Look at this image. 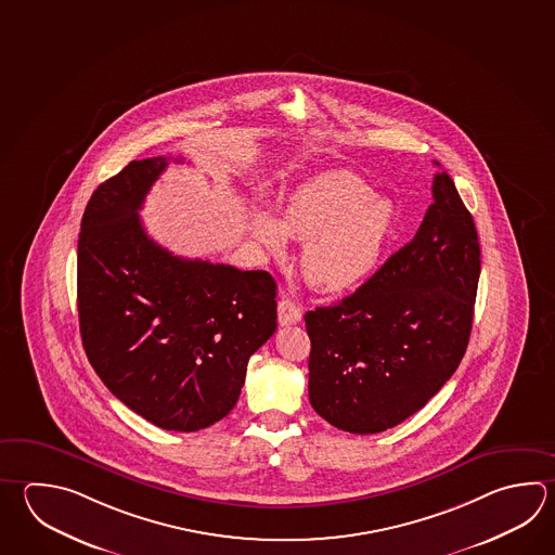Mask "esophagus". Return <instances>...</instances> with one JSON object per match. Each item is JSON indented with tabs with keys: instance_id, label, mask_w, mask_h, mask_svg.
Here are the masks:
<instances>
[{
	"instance_id": "obj_1",
	"label": "esophagus",
	"mask_w": 555,
	"mask_h": 555,
	"mask_svg": "<svg viewBox=\"0 0 555 555\" xmlns=\"http://www.w3.org/2000/svg\"><path fill=\"white\" fill-rule=\"evenodd\" d=\"M302 320V310L300 306H296L293 300L284 298L279 302V324L281 325H294L298 324Z\"/></svg>"
}]
</instances>
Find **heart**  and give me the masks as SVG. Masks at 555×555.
I'll return each instance as SVG.
<instances>
[{
	"mask_svg": "<svg viewBox=\"0 0 555 555\" xmlns=\"http://www.w3.org/2000/svg\"><path fill=\"white\" fill-rule=\"evenodd\" d=\"M397 209L375 196L351 172H327L304 184L284 204L279 221L253 216V233L271 255H283L286 237L304 241V276L315 288L344 293L377 271L395 233Z\"/></svg>",
	"mask_w": 555,
	"mask_h": 555,
	"instance_id": "heart-1",
	"label": "heart"
}]
</instances>
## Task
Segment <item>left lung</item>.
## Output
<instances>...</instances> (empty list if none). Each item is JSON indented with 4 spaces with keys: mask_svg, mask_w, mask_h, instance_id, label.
<instances>
[{
    "mask_svg": "<svg viewBox=\"0 0 555 555\" xmlns=\"http://www.w3.org/2000/svg\"><path fill=\"white\" fill-rule=\"evenodd\" d=\"M431 192L414 240L351 296L304 315L310 404L349 434H378L424 409L469 344L479 237L446 170Z\"/></svg>",
    "mask_w": 555,
    "mask_h": 555,
    "instance_id": "left-lung-1",
    "label": "left lung"
}]
</instances>
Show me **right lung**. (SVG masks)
<instances>
[{"mask_svg":"<svg viewBox=\"0 0 555 555\" xmlns=\"http://www.w3.org/2000/svg\"><path fill=\"white\" fill-rule=\"evenodd\" d=\"M167 167V157L131 160L92 194L78 235V318L112 395L158 428L196 431L235 406L249 357L276 330V283L177 257L146 235L139 209Z\"/></svg>","mask_w":555,"mask_h":555,"instance_id":"obj_1","label":"right lung"}]
</instances>
